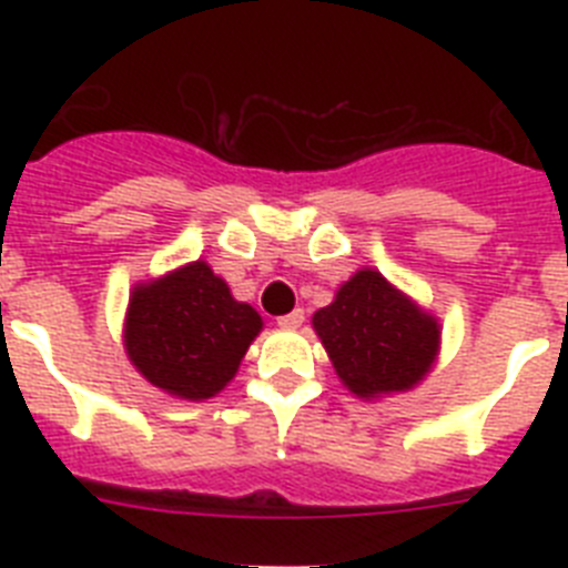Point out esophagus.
Instances as JSON below:
<instances>
[{
  "label": "esophagus",
  "instance_id": "obj_1",
  "mask_svg": "<svg viewBox=\"0 0 568 568\" xmlns=\"http://www.w3.org/2000/svg\"><path fill=\"white\" fill-rule=\"evenodd\" d=\"M301 324H304V310H293V313L281 315L278 318V327L293 329V327H301Z\"/></svg>",
  "mask_w": 568,
  "mask_h": 568
}]
</instances>
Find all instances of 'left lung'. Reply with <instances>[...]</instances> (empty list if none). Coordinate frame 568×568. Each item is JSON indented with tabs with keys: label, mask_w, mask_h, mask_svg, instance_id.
Segmentation results:
<instances>
[{
	"label": "left lung",
	"mask_w": 568,
	"mask_h": 568,
	"mask_svg": "<svg viewBox=\"0 0 568 568\" xmlns=\"http://www.w3.org/2000/svg\"><path fill=\"white\" fill-rule=\"evenodd\" d=\"M335 373L355 395L373 398L418 384L438 353V321L420 313L375 270H361L329 307L313 315Z\"/></svg>",
	"instance_id": "1"
}]
</instances>
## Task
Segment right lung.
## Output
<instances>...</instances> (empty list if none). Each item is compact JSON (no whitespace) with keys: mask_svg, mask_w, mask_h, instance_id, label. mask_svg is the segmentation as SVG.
Here are the masks:
<instances>
[{"mask_svg":"<svg viewBox=\"0 0 568 568\" xmlns=\"http://www.w3.org/2000/svg\"><path fill=\"white\" fill-rule=\"evenodd\" d=\"M258 329L261 315L235 301L204 261H193L135 290L124 341L150 384L202 400L233 378Z\"/></svg>","mask_w":568,"mask_h":568,"instance_id":"obj_1","label":"right lung"}]
</instances>
